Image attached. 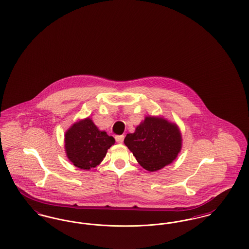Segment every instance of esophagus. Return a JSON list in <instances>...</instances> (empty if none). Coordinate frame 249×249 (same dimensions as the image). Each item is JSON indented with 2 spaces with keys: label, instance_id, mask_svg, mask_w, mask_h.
I'll return each instance as SVG.
<instances>
[{
  "label": "esophagus",
  "instance_id": "1",
  "mask_svg": "<svg viewBox=\"0 0 249 249\" xmlns=\"http://www.w3.org/2000/svg\"><path fill=\"white\" fill-rule=\"evenodd\" d=\"M115 138H116V141L119 143H122L124 140V135H117Z\"/></svg>",
  "mask_w": 249,
  "mask_h": 249
}]
</instances>
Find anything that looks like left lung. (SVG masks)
<instances>
[{"label": "left lung", "mask_w": 249, "mask_h": 249, "mask_svg": "<svg viewBox=\"0 0 249 249\" xmlns=\"http://www.w3.org/2000/svg\"><path fill=\"white\" fill-rule=\"evenodd\" d=\"M124 143L142 168L155 172L177 159L182 137L177 124L160 117H146L133 133L127 134Z\"/></svg>", "instance_id": "obj_1"}]
</instances>
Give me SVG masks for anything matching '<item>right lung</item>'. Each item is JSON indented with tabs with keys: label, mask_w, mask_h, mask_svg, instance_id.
Here are the masks:
<instances>
[{
	"label": "right lung",
	"mask_w": 249,
	"mask_h": 249,
	"mask_svg": "<svg viewBox=\"0 0 249 249\" xmlns=\"http://www.w3.org/2000/svg\"><path fill=\"white\" fill-rule=\"evenodd\" d=\"M65 151L68 159L79 169L89 170L101 163L115 139L99 130L90 119L74 123L65 133Z\"/></svg>",
	"instance_id": "1"
}]
</instances>
